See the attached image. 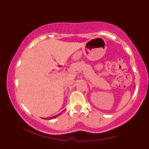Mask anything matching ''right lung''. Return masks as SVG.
Masks as SVG:
<instances>
[{
	"mask_svg": "<svg viewBox=\"0 0 149 149\" xmlns=\"http://www.w3.org/2000/svg\"><path fill=\"white\" fill-rule=\"evenodd\" d=\"M59 115H56V116H54V117H53L52 118H55V117H58V116ZM49 118H51V117H49Z\"/></svg>",
	"mask_w": 149,
	"mask_h": 149,
	"instance_id": "1",
	"label": "right lung"
}]
</instances>
